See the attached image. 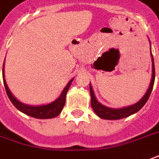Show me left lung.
Returning <instances> with one entry per match:
<instances>
[{
	"label": "left lung",
	"mask_w": 159,
	"mask_h": 159,
	"mask_svg": "<svg viewBox=\"0 0 159 159\" xmlns=\"http://www.w3.org/2000/svg\"><path fill=\"white\" fill-rule=\"evenodd\" d=\"M150 43H151V42H150ZM151 57H152V74L150 86H149L146 93L144 94V96H143V98H141L139 102H137L136 103L132 104V105L123 107V108H118V109L110 108V107L103 105L101 102H99L98 101V99H97L96 96H95V93H94L93 88L91 86V84H89V92H90V98H91V106H92V109L95 111V113L99 117H101L102 119H106V120H117V119L125 118V117L130 116V115H133L136 112H138L146 103L148 99L150 98V95L152 93L153 85H154V81H155V66H154V60H153V56H152V49H151Z\"/></svg>",
	"instance_id": "1"
}]
</instances>
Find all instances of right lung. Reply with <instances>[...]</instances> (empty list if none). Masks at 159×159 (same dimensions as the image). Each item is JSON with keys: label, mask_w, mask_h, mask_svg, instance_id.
Returning <instances> with one entry per match:
<instances>
[{"label": "right lung", "mask_w": 159, "mask_h": 159, "mask_svg": "<svg viewBox=\"0 0 159 159\" xmlns=\"http://www.w3.org/2000/svg\"><path fill=\"white\" fill-rule=\"evenodd\" d=\"M2 76L3 83H4V86H5V89H6V92L7 94V97L12 102V103L14 104V106L16 107L17 110H19L26 115L34 117V118H38V119L53 118V117L57 116L61 113V111H62V108L64 107V104H65L67 92H68V90H69V89H70L71 84L74 80V78H72L68 83V84L65 86V88L63 89V90L61 91L59 98L56 99L55 101H53L52 102H49L47 104H42V105H30V104H26V103L21 102L17 98H15V96L12 94L10 89H8L7 82L5 80V75H4V63H3Z\"/></svg>", "instance_id": "right-lung-1"}]
</instances>
